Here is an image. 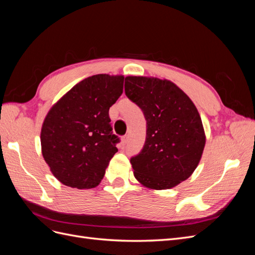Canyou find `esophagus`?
Listing matches in <instances>:
<instances>
[{
	"label": "esophagus",
	"mask_w": 255,
	"mask_h": 255,
	"mask_svg": "<svg viewBox=\"0 0 255 255\" xmlns=\"http://www.w3.org/2000/svg\"><path fill=\"white\" fill-rule=\"evenodd\" d=\"M128 135H125V136H123L122 138H121V143H122V145L123 146H125L127 143H128Z\"/></svg>",
	"instance_id": "obj_1"
}]
</instances>
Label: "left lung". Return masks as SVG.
Masks as SVG:
<instances>
[{
	"instance_id": "8db88e82",
	"label": "left lung",
	"mask_w": 255,
	"mask_h": 255,
	"mask_svg": "<svg viewBox=\"0 0 255 255\" xmlns=\"http://www.w3.org/2000/svg\"><path fill=\"white\" fill-rule=\"evenodd\" d=\"M125 91L146 121L143 148L130 157L136 179L152 189L172 188L188 179L205 145L202 121L195 104L166 80L128 76Z\"/></svg>"
}]
</instances>
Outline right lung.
<instances>
[{"label":"right lung","instance_id":"1","mask_svg":"<svg viewBox=\"0 0 255 255\" xmlns=\"http://www.w3.org/2000/svg\"><path fill=\"white\" fill-rule=\"evenodd\" d=\"M123 76L98 74L76 84L54 105L41 128L42 155L58 181L94 188L118 149L110 107L122 95Z\"/></svg>","mask_w":255,"mask_h":255}]
</instances>
